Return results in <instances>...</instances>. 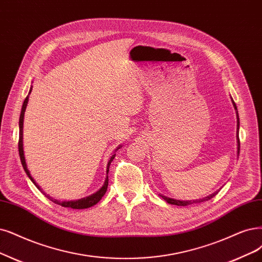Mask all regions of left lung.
I'll return each instance as SVG.
<instances>
[{
	"label": "left lung",
	"instance_id": "left-lung-1",
	"mask_svg": "<svg viewBox=\"0 0 262 262\" xmlns=\"http://www.w3.org/2000/svg\"><path fill=\"white\" fill-rule=\"evenodd\" d=\"M233 105L234 108L236 109V104L235 102L233 101ZM238 127H239V120H238V114H237V143H238V153H239V138H238ZM218 193V191L214 192L212 194L204 198V199H200V200H193V201H179V200H172L170 198H167V196H164V195H161L164 200H165L168 204H172V205H177V206H188V205H192V204H198V203H202V202H206L210 199L214 198L216 194Z\"/></svg>",
	"mask_w": 262,
	"mask_h": 262
}]
</instances>
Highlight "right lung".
<instances>
[{
	"mask_svg": "<svg viewBox=\"0 0 262 262\" xmlns=\"http://www.w3.org/2000/svg\"><path fill=\"white\" fill-rule=\"evenodd\" d=\"M31 91H32V87H31L30 92H29L28 96L26 97V99H25V101H24L23 108H21V113H20V118H19V140H18V149H19V157H20V161H21V164H23V167H24L25 171L27 172L28 177L31 179V181L34 183L35 187H36L38 190L42 191L41 188L36 185V182H35V181L33 180V178L31 177L30 172H29L28 167H27V164H26V160H25V156H24V144H23L24 118H25V111H26V108H27V103H28V100H29V95H30ZM114 157H115V154H113V156H112L111 159H110V161L108 162V168H106V173L109 172V166H110L111 162L113 161ZM108 181H109V179H108V176H106L105 181H104V185L102 186V188H101L98 192H96L95 194H93V195H91V196H89V198L82 199V200H79V201H68V202H67V201H63V202H60V201L53 199V198L50 196V195H46L44 192H42V193H44V194L46 195V198H47L48 200H51L52 202L55 203V204H58V205H60V206H62V207L73 208V209H84V208H89V207H92V206L96 205L97 203H98V202L101 200V198L105 194L106 189H108Z\"/></svg>",
	"mask_w": 262,
	"mask_h": 262,
	"instance_id": "add662e5",
	"label": "right lung"
}]
</instances>
